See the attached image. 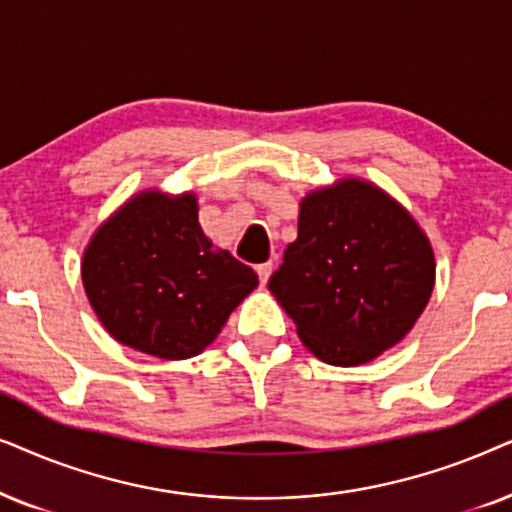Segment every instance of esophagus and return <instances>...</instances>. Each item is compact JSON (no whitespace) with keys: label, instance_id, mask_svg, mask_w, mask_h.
<instances>
[{"label":"esophagus","instance_id":"34e87169","mask_svg":"<svg viewBox=\"0 0 512 512\" xmlns=\"http://www.w3.org/2000/svg\"><path fill=\"white\" fill-rule=\"evenodd\" d=\"M271 271H274V264H271V262L257 264V276H260V283H262V285H267Z\"/></svg>","mask_w":512,"mask_h":512}]
</instances>
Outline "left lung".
I'll use <instances>...</instances> for the list:
<instances>
[{
    "label": "left lung",
    "instance_id": "1",
    "mask_svg": "<svg viewBox=\"0 0 512 512\" xmlns=\"http://www.w3.org/2000/svg\"><path fill=\"white\" fill-rule=\"evenodd\" d=\"M433 283V248L414 217L379 187L346 177L299 203L297 241L269 290L313 356L353 367L412 330Z\"/></svg>",
    "mask_w": 512,
    "mask_h": 512
}]
</instances>
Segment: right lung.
Wrapping results in <instances>:
<instances>
[{"instance_id": "obj_1", "label": "right lung", "mask_w": 512, "mask_h": 512, "mask_svg": "<svg viewBox=\"0 0 512 512\" xmlns=\"http://www.w3.org/2000/svg\"><path fill=\"white\" fill-rule=\"evenodd\" d=\"M81 281L109 335L166 360L199 356L257 288L255 271L203 234L192 192L156 189L133 196L95 231Z\"/></svg>"}]
</instances>
